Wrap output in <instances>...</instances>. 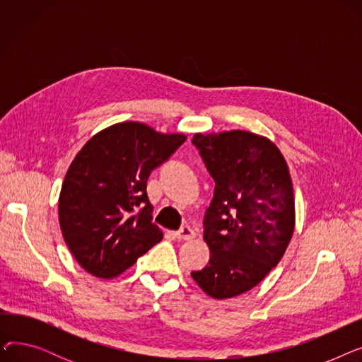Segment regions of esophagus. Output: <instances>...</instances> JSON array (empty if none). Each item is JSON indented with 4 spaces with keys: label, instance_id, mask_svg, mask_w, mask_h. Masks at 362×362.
<instances>
[{
    "label": "esophagus",
    "instance_id": "esophagus-1",
    "mask_svg": "<svg viewBox=\"0 0 362 362\" xmlns=\"http://www.w3.org/2000/svg\"><path fill=\"white\" fill-rule=\"evenodd\" d=\"M175 235H176V238L179 240H191V239H194L197 236V233L194 232V229H192L191 226H183L182 229L179 232H176Z\"/></svg>",
    "mask_w": 362,
    "mask_h": 362
}]
</instances>
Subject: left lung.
Returning a JSON list of instances; mask_svg holds the SVG:
<instances>
[{
  "label": "left lung",
  "mask_w": 362,
  "mask_h": 362,
  "mask_svg": "<svg viewBox=\"0 0 362 362\" xmlns=\"http://www.w3.org/2000/svg\"><path fill=\"white\" fill-rule=\"evenodd\" d=\"M192 142L216 191L204 220L210 261L191 276L208 296L229 299L255 288L286 251L295 229L293 185L269 138L226 130L195 133Z\"/></svg>",
  "instance_id": "8db88e82"
}]
</instances>
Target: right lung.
Masks as SVG:
<instances>
[{
    "instance_id": "right-lung-1",
    "label": "right lung",
    "mask_w": 362,
    "mask_h": 362,
    "mask_svg": "<svg viewBox=\"0 0 362 362\" xmlns=\"http://www.w3.org/2000/svg\"><path fill=\"white\" fill-rule=\"evenodd\" d=\"M186 141L139 122L111 124L76 154L63 180L59 221L81 267L114 279L163 239L146 194L151 171Z\"/></svg>"
}]
</instances>
